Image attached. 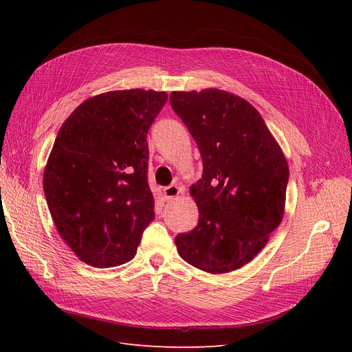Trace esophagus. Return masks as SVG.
I'll return each instance as SVG.
<instances>
[{
    "mask_svg": "<svg viewBox=\"0 0 352 352\" xmlns=\"http://www.w3.org/2000/svg\"><path fill=\"white\" fill-rule=\"evenodd\" d=\"M163 190H164V198L166 199H172V198L177 197L182 189H180L177 185H168Z\"/></svg>",
    "mask_w": 352,
    "mask_h": 352,
    "instance_id": "1",
    "label": "esophagus"
}]
</instances>
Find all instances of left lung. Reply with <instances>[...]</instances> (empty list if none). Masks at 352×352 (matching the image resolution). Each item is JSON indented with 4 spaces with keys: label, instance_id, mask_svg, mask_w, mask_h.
<instances>
[{
    "label": "left lung",
    "instance_id": "8db88e82",
    "mask_svg": "<svg viewBox=\"0 0 352 352\" xmlns=\"http://www.w3.org/2000/svg\"><path fill=\"white\" fill-rule=\"evenodd\" d=\"M170 104L195 140L202 176L190 188L199 219L175 238L186 263L228 273L251 261L280 225L289 168L263 117L219 89L172 92Z\"/></svg>",
    "mask_w": 352,
    "mask_h": 352
}]
</instances>
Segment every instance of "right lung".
Masks as SVG:
<instances>
[{
    "label": "right lung",
    "instance_id": "obj_1",
    "mask_svg": "<svg viewBox=\"0 0 352 352\" xmlns=\"http://www.w3.org/2000/svg\"><path fill=\"white\" fill-rule=\"evenodd\" d=\"M166 92L126 89L82 102L60 127L44 172L60 236L94 267L131 261L154 220L146 135Z\"/></svg>",
    "mask_w": 352,
    "mask_h": 352
}]
</instances>
